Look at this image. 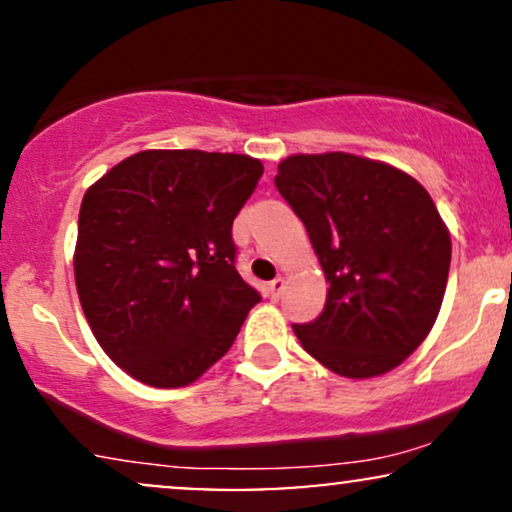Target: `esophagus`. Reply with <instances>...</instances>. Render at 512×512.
Segmentation results:
<instances>
[{
    "mask_svg": "<svg viewBox=\"0 0 512 512\" xmlns=\"http://www.w3.org/2000/svg\"><path fill=\"white\" fill-rule=\"evenodd\" d=\"M281 291H284V279H281V276H276L274 281H269V284H267V293L272 298H279Z\"/></svg>",
    "mask_w": 512,
    "mask_h": 512,
    "instance_id": "obj_1",
    "label": "esophagus"
}]
</instances>
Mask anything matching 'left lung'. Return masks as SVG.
I'll return each mask as SVG.
<instances>
[{
  "mask_svg": "<svg viewBox=\"0 0 512 512\" xmlns=\"http://www.w3.org/2000/svg\"><path fill=\"white\" fill-rule=\"evenodd\" d=\"M322 264L327 301L293 325L303 349L344 378L383 375L414 354L436 322L450 236L424 187L354 154L289 156L274 178Z\"/></svg>",
  "mask_w": 512,
  "mask_h": 512,
  "instance_id": "left-lung-1",
  "label": "left lung"
}]
</instances>
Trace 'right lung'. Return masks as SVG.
Wrapping results in <instances>:
<instances>
[{"mask_svg":"<svg viewBox=\"0 0 512 512\" xmlns=\"http://www.w3.org/2000/svg\"><path fill=\"white\" fill-rule=\"evenodd\" d=\"M262 170L240 154L142 151L88 187L76 291L98 344L132 378L190 385L262 301L238 274L231 236Z\"/></svg>","mask_w":512,"mask_h":512,"instance_id":"obj_1","label":"right lung"}]
</instances>
